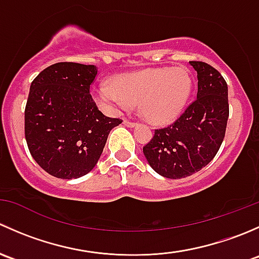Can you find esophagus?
I'll return each mask as SVG.
<instances>
[{
    "label": "esophagus",
    "mask_w": 259,
    "mask_h": 259,
    "mask_svg": "<svg viewBox=\"0 0 259 259\" xmlns=\"http://www.w3.org/2000/svg\"><path fill=\"white\" fill-rule=\"evenodd\" d=\"M122 122H124V125H125V126H127V127H134V126H137V122H134V121H130V120H126V119H125L124 120V121H122Z\"/></svg>",
    "instance_id": "1"
}]
</instances>
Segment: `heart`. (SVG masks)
<instances>
[{"label":"heart","mask_w":259,"mask_h":259,"mask_svg":"<svg viewBox=\"0 0 259 259\" xmlns=\"http://www.w3.org/2000/svg\"><path fill=\"white\" fill-rule=\"evenodd\" d=\"M192 88V77L184 67H156L117 75L113 82H96L91 91L108 113H120L132 103H139L146 120L166 124L183 113Z\"/></svg>","instance_id":"b5f03b06"}]
</instances>
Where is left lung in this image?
I'll use <instances>...</instances> for the list:
<instances>
[{
  "mask_svg": "<svg viewBox=\"0 0 259 259\" xmlns=\"http://www.w3.org/2000/svg\"><path fill=\"white\" fill-rule=\"evenodd\" d=\"M189 64L197 71V99L173 124L156 129L143 148L149 165L169 179L189 177L210 163L223 142L229 116L223 76L205 62Z\"/></svg>",
  "mask_w": 259,
  "mask_h": 259,
  "instance_id": "left-lung-1",
  "label": "left lung"
}]
</instances>
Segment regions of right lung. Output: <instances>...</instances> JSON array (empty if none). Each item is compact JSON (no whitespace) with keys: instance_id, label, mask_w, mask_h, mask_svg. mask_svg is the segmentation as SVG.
I'll use <instances>...</instances> for the list:
<instances>
[{"instance_id":"add662e5","label":"right lung","mask_w":259,"mask_h":259,"mask_svg":"<svg viewBox=\"0 0 259 259\" xmlns=\"http://www.w3.org/2000/svg\"><path fill=\"white\" fill-rule=\"evenodd\" d=\"M95 65L57 62L30 86L25 138L36 163L51 176L76 179L94 169L109 133L121 124L105 116L90 95Z\"/></svg>"}]
</instances>
